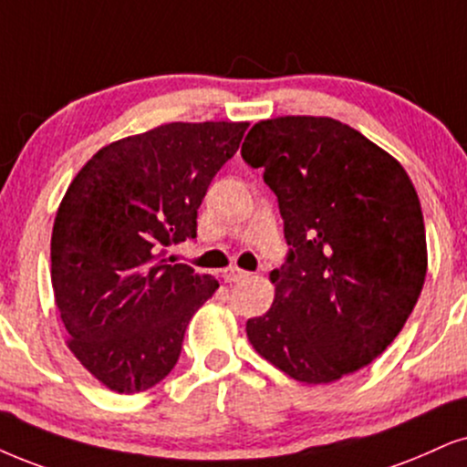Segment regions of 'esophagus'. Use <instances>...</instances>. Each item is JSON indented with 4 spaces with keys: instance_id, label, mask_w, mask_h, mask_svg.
Returning <instances> with one entry per match:
<instances>
[{
    "instance_id": "1",
    "label": "esophagus",
    "mask_w": 467,
    "mask_h": 467,
    "mask_svg": "<svg viewBox=\"0 0 467 467\" xmlns=\"http://www.w3.org/2000/svg\"><path fill=\"white\" fill-rule=\"evenodd\" d=\"M247 275H250V274H247V271L237 269V267H230V269L223 271V280H226V282H239V280H244V277H247Z\"/></svg>"
}]
</instances>
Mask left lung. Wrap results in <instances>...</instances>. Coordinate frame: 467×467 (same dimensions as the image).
<instances>
[{"label": "left lung", "instance_id": "left-lung-1", "mask_svg": "<svg viewBox=\"0 0 467 467\" xmlns=\"http://www.w3.org/2000/svg\"><path fill=\"white\" fill-rule=\"evenodd\" d=\"M241 157L263 168L288 245L271 271L275 299L247 321L265 359L304 383L368 366L420 297L427 239L420 200L397 159L334 118L285 116L247 133Z\"/></svg>", "mask_w": 467, "mask_h": 467}]
</instances>
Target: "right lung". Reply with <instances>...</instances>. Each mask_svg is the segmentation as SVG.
Instances as JSON below:
<instances>
[{"mask_svg":"<svg viewBox=\"0 0 467 467\" xmlns=\"http://www.w3.org/2000/svg\"><path fill=\"white\" fill-rule=\"evenodd\" d=\"M247 122H172L118 140L88 161L57 209L51 282L68 347L109 390L168 377L185 329L220 282L163 258L196 239L211 181Z\"/></svg>","mask_w":467,"mask_h":467,"instance_id":"obj_1","label":"right lung"}]
</instances>
